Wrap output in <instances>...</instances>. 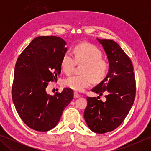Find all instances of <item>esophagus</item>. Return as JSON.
<instances>
[{
	"mask_svg": "<svg viewBox=\"0 0 151 151\" xmlns=\"http://www.w3.org/2000/svg\"><path fill=\"white\" fill-rule=\"evenodd\" d=\"M74 97H75V98H78L81 97V95L78 92H74Z\"/></svg>",
	"mask_w": 151,
	"mask_h": 151,
	"instance_id": "obj_1",
	"label": "esophagus"
}]
</instances>
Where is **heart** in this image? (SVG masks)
Returning <instances> with one entry per match:
<instances>
[{
    "label": "heart",
    "instance_id": "1",
    "mask_svg": "<svg viewBox=\"0 0 151 151\" xmlns=\"http://www.w3.org/2000/svg\"><path fill=\"white\" fill-rule=\"evenodd\" d=\"M73 54L67 52L61 61V67L66 75H69L75 70L76 63L84 64L82 75L72 76L65 81L67 88L75 91H83L95 82L103 81L107 75L108 63L102 58L101 50L94 45L88 43L78 44L74 48Z\"/></svg>",
    "mask_w": 151,
    "mask_h": 151
}]
</instances>
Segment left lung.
Returning a JSON list of instances; mask_svg holds the SVG:
<instances>
[{
    "mask_svg": "<svg viewBox=\"0 0 151 151\" xmlns=\"http://www.w3.org/2000/svg\"><path fill=\"white\" fill-rule=\"evenodd\" d=\"M97 40L108 56L109 70L91 91L105 93L106 101L87 97L84 119L93 132L104 134L117 129L129 114L135 99L136 79L131 60L120 46L111 40Z\"/></svg>",
    "mask_w": 151,
    "mask_h": 151,
    "instance_id": "left-lung-1",
    "label": "left lung"
}]
</instances>
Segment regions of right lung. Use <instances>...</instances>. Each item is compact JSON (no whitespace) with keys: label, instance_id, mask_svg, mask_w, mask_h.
I'll return each mask as SVG.
<instances>
[{"label":"right lung","instance_id":"1","mask_svg":"<svg viewBox=\"0 0 151 151\" xmlns=\"http://www.w3.org/2000/svg\"><path fill=\"white\" fill-rule=\"evenodd\" d=\"M65 45L59 37H37L16 62L12 100L19 117L34 130L47 132L55 127L73 99L70 88L53 96L46 91L48 83L56 81L61 73V61L67 50Z\"/></svg>","mask_w":151,"mask_h":151}]
</instances>
